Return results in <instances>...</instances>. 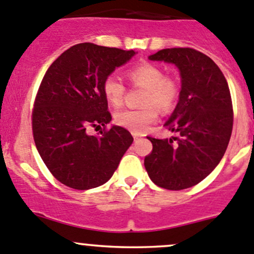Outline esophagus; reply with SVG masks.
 Masks as SVG:
<instances>
[{"label": "esophagus", "instance_id": "obj_1", "mask_svg": "<svg viewBox=\"0 0 254 254\" xmlns=\"http://www.w3.org/2000/svg\"><path fill=\"white\" fill-rule=\"evenodd\" d=\"M132 136H134V140H135V142H136V141H139V140L141 139V136H139V135H137V134H132Z\"/></svg>", "mask_w": 254, "mask_h": 254}]
</instances>
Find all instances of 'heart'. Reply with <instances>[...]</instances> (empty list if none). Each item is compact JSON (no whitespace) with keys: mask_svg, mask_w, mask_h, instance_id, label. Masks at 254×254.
Here are the masks:
<instances>
[{"mask_svg":"<svg viewBox=\"0 0 254 254\" xmlns=\"http://www.w3.org/2000/svg\"><path fill=\"white\" fill-rule=\"evenodd\" d=\"M127 77L132 86L145 88L142 108L123 109L115 113V123L134 134L146 131L158 119L161 112L172 111L179 98V83L172 76H165L157 65L142 63L127 71ZM103 94L113 107H120L124 102L125 84L115 75H109L103 81Z\"/></svg>","mask_w":254,"mask_h":254,"instance_id":"b5f03b06","label":"heart"}]
</instances>
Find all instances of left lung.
Wrapping results in <instances>:
<instances>
[{
  "instance_id": "obj_1",
  "label": "left lung",
  "mask_w": 254,
  "mask_h": 254,
  "mask_svg": "<svg viewBox=\"0 0 254 254\" xmlns=\"http://www.w3.org/2000/svg\"><path fill=\"white\" fill-rule=\"evenodd\" d=\"M150 60L175 64L182 88L175 112L165 124L178 136H147L152 151L143 165L161 188H190L214 171L229 145L234 125L229 84L219 66L195 49H163Z\"/></svg>"
}]
</instances>
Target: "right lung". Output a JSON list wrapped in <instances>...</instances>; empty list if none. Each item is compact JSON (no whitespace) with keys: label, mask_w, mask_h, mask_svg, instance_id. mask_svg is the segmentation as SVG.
<instances>
[{"label":"right lung","mask_w":254,"mask_h":254,"mask_svg":"<svg viewBox=\"0 0 254 254\" xmlns=\"http://www.w3.org/2000/svg\"><path fill=\"white\" fill-rule=\"evenodd\" d=\"M135 55L134 50L73 45L50 65L32 113L33 137L51 175L70 188L86 190L108 182L134 139L113 125L103 81ZM104 127L98 137L89 127Z\"/></svg>","instance_id":"right-lung-1"}]
</instances>
